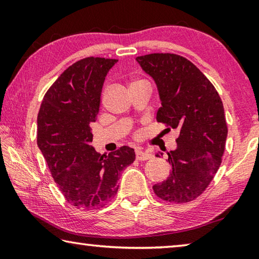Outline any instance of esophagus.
I'll use <instances>...</instances> for the list:
<instances>
[{"instance_id":"obj_1","label":"esophagus","mask_w":259,"mask_h":259,"mask_svg":"<svg viewBox=\"0 0 259 259\" xmlns=\"http://www.w3.org/2000/svg\"><path fill=\"white\" fill-rule=\"evenodd\" d=\"M153 155L150 152L146 151H142V150H137L136 151V159L139 161H145V160H150L152 159Z\"/></svg>"}]
</instances>
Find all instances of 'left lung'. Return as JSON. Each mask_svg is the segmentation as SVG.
I'll use <instances>...</instances> for the list:
<instances>
[{
  "mask_svg": "<svg viewBox=\"0 0 259 259\" xmlns=\"http://www.w3.org/2000/svg\"><path fill=\"white\" fill-rule=\"evenodd\" d=\"M137 61L159 89L162 106L156 121L179 131L177 148L166 160L172 170L153 191L166 202H190L205 191L222 163L227 137L223 102L208 77L185 57L150 54Z\"/></svg>",
  "mask_w": 259,
  "mask_h": 259,
  "instance_id": "8db88e82",
  "label": "left lung"
}]
</instances>
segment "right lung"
<instances>
[{"instance_id": "obj_1", "label": "right lung", "mask_w": 259, "mask_h": 259, "mask_svg": "<svg viewBox=\"0 0 259 259\" xmlns=\"http://www.w3.org/2000/svg\"><path fill=\"white\" fill-rule=\"evenodd\" d=\"M116 61L77 60L49 88L38 111L37 146L65 200L76 209L108 203L119 190L121 171L136 159L128 146L102 155L90 145V124L99 112L105 76Z\"/></svg>"}]
</instances>
